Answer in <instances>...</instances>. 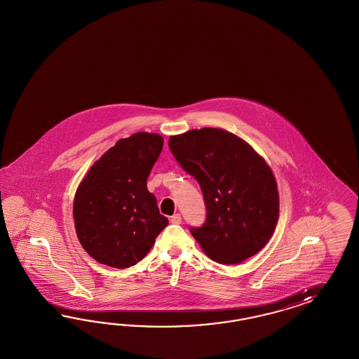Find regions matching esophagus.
<instances>
[{"mask_svg":"<svg viewBox=\"0 0 359 359\" xmlns=\"http://www.w3.org/2000/svg\"><path fill=\"white\" fill-rule=\"evenodd\" d=\"M171 222L175 224V225H179V224H182V216H180L179 213H176V215H174V216L171 217Z\"/></svg>","mask_w":359,"mask_h":359,"instance_id":"esophagus-1","label":"esophagus"}]
</instances>
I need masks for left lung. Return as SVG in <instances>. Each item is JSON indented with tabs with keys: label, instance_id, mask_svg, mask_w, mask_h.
Instances as JSON below:
<instances>
[{
	"label": "left lung",
	"instance_id": "1",
	"mask_svg": "<svg viewBox=\"0 0 359 359\" xmlns=\"http://www.w3.org/2000/svg\"><path fill=\"white\" fill-rule=\"evenodd\" d=\"M168 146L201 187L207 219L191 233L208 257L236 264L261 251L279 217L276 180L261 155L237 135L215 128L172 135Z\"/></svg>",
	"mask_w": 359,
	"mask_h": 359
}]
</instances>
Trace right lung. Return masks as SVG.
Here are the masks:
<instances>
[{
    "mask_svg": "<svg viewBox=\"0 0 359 359\" xmlns=\"http://www.w3.org/2000/svg\"><path fill=\"white\" fill-rule=\"evenodd\" d=\"M162 149L159 134L135 133L110 147L77 187V238L93 259L114 269L134 266L168 225L147 189Z\"/></svg>",
    "mask_w": 359,
    "mask_h": 359,
    "instance_id": "add662e5",
    "label": "right lung"
}]
</instances>
